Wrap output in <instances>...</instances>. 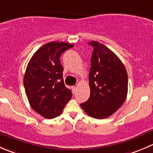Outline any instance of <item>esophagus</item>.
<instances>
[{
    "instance_id": "esophagus-1",
    "label": "esophagus",
    "mask_w": 153,
    "mask_h": 153,
    "mask_svg": "<svg viewBox=\"0 0 153 153\" xmlns=\"http://www.w3.org/2000/svg\"><path fill=\"white\" fill-rule=\"evenodd\" d=\"M77 88H78V87H75V86H74V87H72V91H73V93H75V92H76Z\"/></svg>"
}]
</instances>
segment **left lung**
<instances>
[{"mask_svg":"<svg viewBox=\"0 0 153 153\" xmlns=\"http://www.w3.org/2000/svg\"><path fill=\"white\" fill-rule=\"evenodd\" d=\"M89 84L90 96L81 107L89 116L105 119L124 103L128 93L127 71L119 57L103 44L92 41Z\"/></svg>","mask_w":153,"mask_h":153,"instance_id":"obj_1","label":"left lung"}]
</instances>
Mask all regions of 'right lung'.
I'll list each match as a JSON object with an SVG mask.
<instances>
[{
    "mask_svg": "<svg viewBox=\"0 0 153 153\" xmlns=\"http://www.w3.org/2000/svg\"><path fill=\"white\" fill-rule=\"evenodd\" d=\"M66 42H51L37 50L27 66L24 86L31 108L46 119L60 116L72 98L65 86L62 53L73 47Z\"/></svg>",
    "mask_w": 153,
    "mask_h": 153,
    "instance_id": "add662e5",
    "label": "right lung"
}]
</instances>
